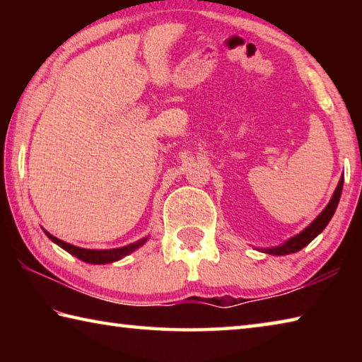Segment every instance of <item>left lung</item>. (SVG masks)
I'll return each mask as SVG.
<instances>
[{"instance_id": "8db88e82", "label": "left lung", "mask_w": 362, "mask_h": 362, "mask_svg": "<svg viewBox=\"0 0 362 362\" xmlns=\"http://www.w3.org/2000/svg\"><path fill=\"white\" fill-rule=\"evenodd\" d=\"M341 189H343V175H341V179L339 182V185H337V188H335L332 198H330V201H329V204L324 207V211L313 220V222L306 226L305 230L300 231L298 235L289 238V240L284 241L283 244H279V246L262 247V249H257V250H262V252L269 254V255H287V254L298 252V250H302L305 246H308V244L313 241L315 238L320 235V233L324 228H326L327 223L330 222V218H332L337 206H339Z\"/></svg>"}]
</instances>
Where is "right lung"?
<instances>
[{"label":"right lung","mask_w":362,"mask_h":362,"mask_svg":"<svg viewBox=\"0 0 362 362\" xmlns=\"http://www.w3.org/2000/svg\"><path fill=\"white\" fill-rule=\"evenodd\" d=\"M46 233V236L51 240L52 243H56L57 246L62 247L66 252L78 257L79 260H83L86 263H93V265H105V263H113V262H118L121 259H124L126 255L132 254L134 250H137L139 247H142L144 244L148 241L150 236H145L142 240H139L132 244H127V246H122V247H116V249H84V247H78V246H73V244L65 243L62 240H59V238L52 236L51 233Z\"/></svg>","instance_id":"obj_1"}]
</instances>
